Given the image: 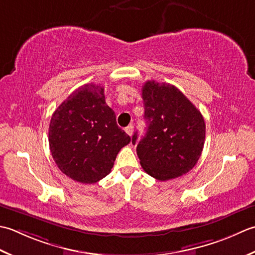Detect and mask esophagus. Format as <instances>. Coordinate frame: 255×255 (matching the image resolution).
<instances>
[{
    "label": "esophagus",
    "mask_w": 255,
    "mask_h": 255,
    "mask_svg": "<svg viewBox=\"0 0 255 255\" xmlns=\"http://www.w3.org/2000/svg\"><path fill=\"white\" fill-rule=\"evenodd\" d=\"M126 132L129 135V136H132V134H133V126H128V128H126Z\"/></svg>",
    "instance_id": "34e87169"
}]
</instances>
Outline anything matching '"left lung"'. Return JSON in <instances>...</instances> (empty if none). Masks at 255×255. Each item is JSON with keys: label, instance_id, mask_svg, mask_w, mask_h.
<instances>
[{"label": "left lung", "instance_id": "obj_1", "mask_svg": "<svg viewBox=\"0 0 255 255\" xmlns=\"http://www.w3.org/2000/svg\"><path fill=\"white\" fill-rule=\"evenodd\" d=\"M142 98L147 128L136 153L143 169L162 181L188 173L204 148V117L183 92L165 82H145ZM136 139L137 132L132 136L134 145Z\"/></svg>", "mask_w": 255, "mask_h": 255}]
</instances>
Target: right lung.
Here are the masks:
<instances>
[{
    "label": "right lung",
    "instance_id": "1",
    "mask_svg": "<svg viewBox=\"0 0 255 255\" xmlns=\"http://www.w3.org/2000/svg\"><path fill=\"white\" fill-rule=\"evenodd\" d=\"M58 168L69 178L95 184L110 173L118 153L131 137L118 127L100 85L78 88L56 109L48 132Z\"/></svg>",
    "mask_w": 255,
    "mask_h": 255
}]
</instances>
